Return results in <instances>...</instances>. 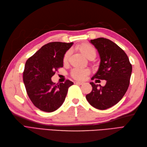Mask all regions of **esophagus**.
<instances>
[{
  "label": "esophagus",
  "mask_w": 147,
  "mask_h": 147,
  "mask_svg": "<svg viewBox=\"0 0 147 147\" xmlns=\"http://www.w3.org/2000/svg\"><path fill=\"white\" fill-rule=\"evenodd\" d=\"M74 84H76V85H82L83 84V82H74Z\"/></svg>",
  "instance_id": "esophagus-1"
}]
</instances>
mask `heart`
Here are the masks:
<instances>
[{"label": "heart", "instance_id": "heart-1", "mask_svg": "<svg viewBox=\"0 0 147 147\" xmlns=\"http://www.w3.org/2000/svg\"><path fill=\"white\" fill-rule=\"evenodd\" d=\"M76 50L80 51L86 58H94L96 55V51L93 47L88 43H83L76 46ZM70 55V52L67 51L65 53L63 57L64 64H66L69 57ZM90 70L86 68H74L72 70L71 76L76 80H83L90 74Z\"/></svg>", "mask_w": 147, "mask_h": 147}]
</instances>
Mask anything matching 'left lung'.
<instances>
[{"mask_svg": "<svg viewBox=\"0 0 147 147\" xmlns=\"http://www.w3.org/2000/svg\"><path fill=\"white\" fill-rule=\"evenodd\" d=\"M100 57L99 69L92 80H106L104 86L90 84L92 90L86 95L89 104L93 107L105 110L119 102L129 85L132 65L124 51L111 40L98 38L90 40ZM98 79V80L97 79Z\"/></svg>", "mask_w": 147, "mask_h": 147, "instance_id": "obj_1", "label": "left lung"}]
</instances>
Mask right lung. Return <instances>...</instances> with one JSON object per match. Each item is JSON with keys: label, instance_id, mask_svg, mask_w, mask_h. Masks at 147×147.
I'll list each match as a JSON object with an SVG mask.
<instances>
[{"label": "right lung", "instance_id": "1", "mask_svg": "<svg viewBox=\"0 0 147 147\" xmlns=\"http://www.w3.org/2000/svg\"><path fill=\"white\" fill-rule=\"evenodd\" d=\"M73 42H54L42 47L26 62L23 82L31 101L40 111L51 112L63 104L69 87L73 85L66 80L56 84L51 78L63 67V57Z\"/></svg>", "mask_w": 147, "mask_h": 147}]
</instances>
